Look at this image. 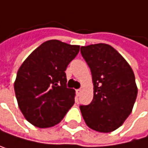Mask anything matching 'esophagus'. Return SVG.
<instances>
[{"label":"esophagus","mask_w":148,"mask_h":148,"mask_svg":"<svg viewBox=\"0 0 148 148\" xmlns=\"http://www.w3.org/2000/svg\"><path fill=\"white\" fill-rule=\"evenodd\" d=\"M80 93H81V89H77V90H76V94H77V95H80Z\"/></svg>","instance_id":"1"}]
</instances>
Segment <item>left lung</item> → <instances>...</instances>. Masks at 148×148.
<instances>
[{
    "instance_id": "left-lung-1",
    "label": "left lung",
    "mask_w": 148,
    "mask_h": 148,
    "mask_svg": "<svg viewBox=\"0 0 148 148\" xmlns=\"http://www.w3.org/2000/svg\"><path fill=\"white\" fill-rule=\"evenodd\" d=\"M82 57L91 71L94 97L79 108L85 122L99 132L117 130L130 114L138 88L132 69L109 45L82 46Z\"/></svg>"
}]
</instances>
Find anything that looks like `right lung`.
Instances as JSON below:
<instances>
[{
    "label": "right lung",
    "instance_id": "add662e5",
    "mask_svg": "<svg viewBox=\"0 0 148 148\" xmlns=\"http://www.w3.org/2000/svg\"><path fill=\"white\" fill-rule=\"evenodd\" d=\"M79 45L49 40L22 63L14 83L18 107L27 121L38 128L61 121L75 103V90L67 87L65 71Z\"/></svg>",
    "mask_w": 148,
    "mask_h": 148
}]
</instances>
